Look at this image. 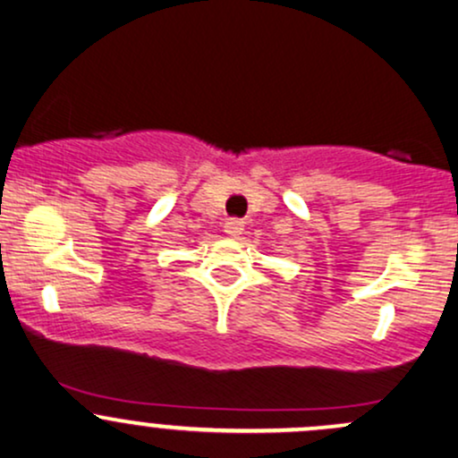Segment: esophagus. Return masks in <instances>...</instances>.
Here are the masks:
<instances>
[{
	"mask_svg": "<svg viewBox=\"0 0 458 458\" xmlns=\"http://www.w3.org/2000/svg\"><path fill=\"white\" fill-rule=\"evenodd\" d=\"M243 219H228V222L224 224V230L225 234L233 236V239H239L241 233H243Z\"/></svg>",
	"mask_w": 458,
	"mask_h": 458,
	"instance_id": "esophagus-1",
	"label": "esophagus"
}]
</instances>
